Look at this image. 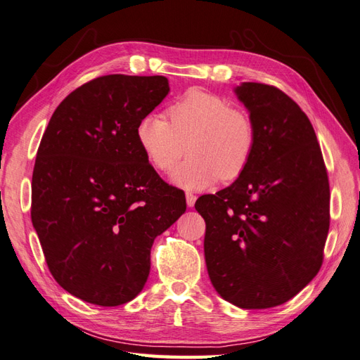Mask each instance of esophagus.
Returning <instances> with one entry per match:
<instances>
[{"mask_svg": "<svg viewBox=\"0 0 360 360\" xmlns=\"http://www.w3.org/2000/svg\"><path fill=\"white\" fill-rule=\"evenodd\" d=\"M195 201H197V197H195L193 193H186V202H188V207H193L195 205Z\"/></svg>", "mask_w": 360, "mask_h": 360, "instance_id": "1", "label": "esophagus"}]
</instances>
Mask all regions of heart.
<instances>
[{
	"mask_svg": "<svg viewBox=\"0 0 360 360\" xmlns=\"http://www.w3.org/2000/svg\"><path fill=\"white\" fill-rule=\"evenodd\" d=\"M168 120L147 114L135 135L147 160L160 172H169L186 153L191 158L172 172V181L184 189H202L217 179L233 181L248 168L257 146L254 120L222 96L189 89L168 108Z\"/></svg>",
	"mask_w": 360,
	"mask_h": 360,
	"instance_id": "heart-1",
	"label": "heart"
}]
</instances>
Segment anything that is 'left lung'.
<instances>
[{"instance_id":"8db88e82","label":"left lung","mask_w":360,"mask_h":360,"mask_svg":"<svg viewBox=\"0 0 360 360\" xmlns=\"http://www.w3.org/2000/svg\"><path fill=\"white\" fill-rule=\"evenodd\" d=\"M236 94L257 129L248 168L231 186L202 195L204 255L214 290L245 309L285 303L323 264L330 191L321 148L300 106L274 85Z\"/></svg>"}]
</instances>
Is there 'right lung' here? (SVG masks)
<instances>
[{
	"mask_svg": "<svg viewBox=\"0 0 360 360\" xmlns=\"http://www.w3.org/2000/svg\"><path fill=\"white\" fill-rule=\"evenodd\" d=\"M169 91L165 76L105 75L78 86L52 114L31 183V221L58 284L93 304L135 299L155 238L186 210L135 129Z\"/></svg>",
	"mask_w": 360,
	"mask_h": 360,
	"instance_id": "obj_1",
	"label": "right lung"
}]
</instances>
